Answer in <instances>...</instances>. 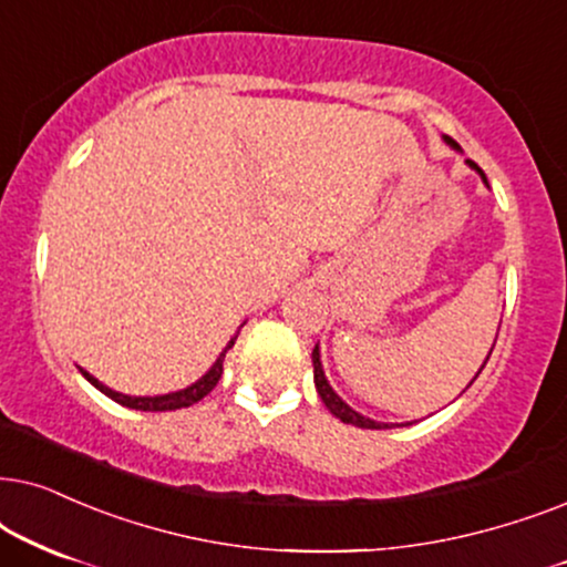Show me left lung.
I'll list each match as a JSON object with an SVG mask.
<instances>
[{
    "label": "left lung",
    "instance_id": "obj_1",
    "mask_svg": "<svg viewBox=\"0 0 567 567\" xmlns=\"http://www.w3.org/2000/svg\"><path fill=\"white\" fill-rule=\"evenodd\" d=\"M446 142H449V145L454 147V150H458V145H456V142L451 140V137H446ZM466 165H470V168L477 171L480 176H482V181H485V184H487V176H485V173H482V168H480L477 163H474V161H466ZM489 354H493V350H489ZM489 354L485 358V362L489 360ZM311 358H313V383H316V391H319L321 402L327 404V410H329L331 414H334V417H339L342 422H347V425H354V427H368V430H386V427H389V422H375V420H371V417H362L360 412H354L350 404L342 402V396H339L337 391L329 386L327 375H323V368H321V352H319V344L313 347V354H311ZM482 368H485V365H482ZM482 368H480V373H482ZM480 373H477V375H480ZM477 375H474V379H477ZM474 379H472V381H474ZM470 386H472V383H470Z\"/></svg>",
    "mask_w": 567,
    "mask_h": 567
}]
</instances>
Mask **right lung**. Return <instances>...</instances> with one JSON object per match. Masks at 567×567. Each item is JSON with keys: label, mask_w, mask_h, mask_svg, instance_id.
Returning <instances> with one entry per match:
<instances>
[{"label": "right lung", "mask_w": 567, "mask_h": 567, "mask_svg": "<svg viewBox=\"0 0 567 567\" xmlns=\"http://www.w3.org/2000/svg\"><path fill=\"white\" fill-rule=\"evenodd\" d=\"M238 334L230 339L228 347L220 352V358H217L213 362V368L202 375L199 381L192 383V386L181 389V391H171V394H161V396H130V394H118V391H113L109 386H103L101 381L95 379V375H90L85 368H80V373L85 375V379L93 383V386L101 391V394H105L109 399H113V402H118L121 406H130V410H142V412H168V410H184V406H192L199 402V399H205L209 391H213L217 386V381H220L223 375V360H225V352L230 350L233 344H236Z\"/></svg>", "instance_id": "obj_1"}]
</instances>
